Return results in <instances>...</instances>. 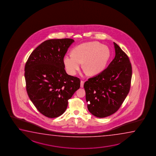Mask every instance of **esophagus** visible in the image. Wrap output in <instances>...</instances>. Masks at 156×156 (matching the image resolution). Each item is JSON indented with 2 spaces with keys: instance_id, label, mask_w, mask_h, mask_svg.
Instances as JSON below:
<instances>
[{
  "instance_id": "esophagus-1",
  "label": "esophagus",
  "mask_w": 156,
  "mask_h": 156,
  "mask_svg": "<svg viewBox=\"0 0 156 156\" xmlns=\"http://www.w3.org/2000/svg\"><path fill=\"white\" fill-rule=\"evenodd\" d=\"M84 81H81V82H80V87L82 88V87H83V85H84Z\"/></svg>"
}]
</instances>
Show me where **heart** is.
I'll use <instances>...</instances> for the list:
<instances>
[{
	"mask_svg": "<svg viewBox=\"0 0 156 156\" xmlns=\"http://www.w3.org/2000/svg\"><path fill=\"white\" fill-rule=\"evenodd\" d=\"M110 57V51L108 46L97 41L85 42L74 48L72 54L65 55L64 63L71 75L79 70L81 63H83V68L88 74L95 75L105 68Z\"/></svg>",
	"mask_w": 156,
	"mask_h": 156,
	"instance_id": "obj_1",
	"label": "heart"
}]
</instances>
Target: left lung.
I'll list each match as a JSON object with an SVG mask.
<instances>
[{
    "instance_id": "1",
    "label": "left lung",
    "mask_w": 156,
    "mask_h": 156,
    "mask_svg": "<svg viewBox=\"0 0 156 156\" xmlns=\"http://www.w3.org/2000/svg\"><path fill=\"white\" fill-rule=\"evenodd\" d=\"M114 45L115 57L108 68L89 79L83 85L88 110L99 118L115 113L129 92L132 65L119 45L115 42Z\"/></svg>"
}]
</instances>
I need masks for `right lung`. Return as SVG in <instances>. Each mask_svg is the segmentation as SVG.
I'll list each match as a JSON object with an SVG mask.
<instances>
[{"mask_svg":"<svg viewBox=\"0 0 156 156\" xmlns=\"http://www.w3.org/2000/svg\"><path fill=\"white\" fill-rule=\"evenodd\" d=\"M71 39L46 40L32 52L24 68L29 99L41 114L55 118L66 110L68 100L79 89L80 80L67 74L64 57Z\"/></svg>","mask_w":156,"mask_h":156,"instance_id":"add662e5","label":"right lung"}]
</instances>
